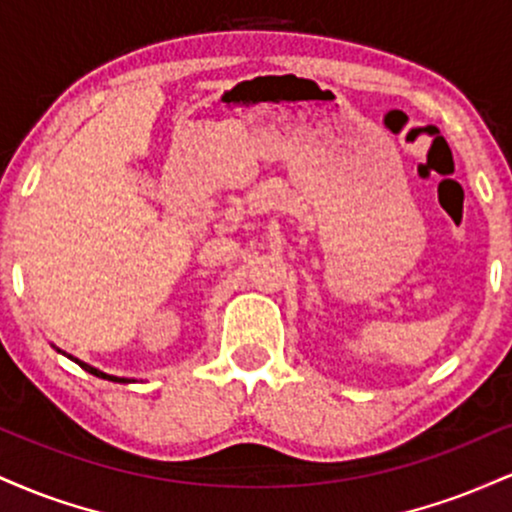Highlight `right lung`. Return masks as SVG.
<instances>
[{
    "instance_id": "obj_1",
    "label": "right lung",
    "mask_w": 512,
    "mask_h": 512,
    "mask_svg": "<svg viewBox=\"0 0 512 512\" xmlns=\"http://www.w3.org/2000/svg\"><path fill=\"white\" fill-rule=\"evenodd\" d=\"M74 361H76V358H74ZM76 363H79V366H81V368H84V370H88V373L98 375V378H103V380H113V383H129V380H127V378H115V375H105V373H101V370H96V368L86 366V363H81V361H76Z\"/></svg>"
}]
</instances>
